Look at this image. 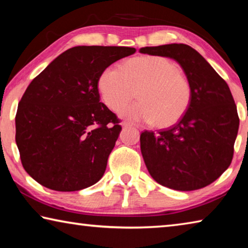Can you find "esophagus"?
I'll return each mask as SVG.
<instances>
[{
    "label": "esophagus",
    "mask_w": 248,
    "mask_h": 248,
    "mask_svg": "<svg viewBox=\"0 0 248 248\" xmlns=\"http://www.w3.org/2000/svg\"><path fill=\"white\" fill-rule=\"evenodd\" d=\"M132 124L130 123H127V121H124V123H123V127H132Z\"/></svg>",
    "instance_id": "obj_1"
}]
</instances>
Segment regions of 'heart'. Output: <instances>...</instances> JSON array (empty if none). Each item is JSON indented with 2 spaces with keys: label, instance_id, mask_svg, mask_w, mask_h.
Instances as JSON below:
<instances>
[{
  "label": "heart",
  "instance_id": "b5f03b06",
  "mask_svg": "<svg viewBox=\"0 0 248 248\" xmlns=\"http://www.w3.org/2000/svg\"><path fill=\"white\" fill-rule=\"evenodd\" d=\"M138 90L139 102L124 108ZM98 90L111 110L130 121H152L165 128L186 114L192 98L191 84L175 61L162 56L130 59L121 68L109 66L100 74Z\"/></svg>",
  "mask_w": 248,
  "mask_h": 248
}]
</instances>
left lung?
<instances>
[{
	"label": "left lung",
	"instance_id": "1",
	"mask_svg": "<svg viewBox=\"0 0 248 248\" xmlns=\"http://www.w3.org/2000/svg\"><path fill=\"white\" fill-rule=\"evenodd\" d=\"M140 52L174 59L192 89L190 106L177 124L141 133L146 169L155 182L170 189L190 191L208 186L232 162L240 125L228 84L188 45L144 47Z\"/></svg>",
	"mask_w": 248,
	"mask_h": 248
}]
</instances>
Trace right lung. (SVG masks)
Masks as SVG:
<instances>
[{
    "label": "right lung",
    "mask_w": 248,
    "mask_h": 248,
    "mask_svg": "<svg viewBox=\"0 0 248 248\" xmlns=\"http://www.w3.org/2000/svg\"><path fill=\"white\" fill-rule=\"evenodd\" d=\"M129 47L78 46L32 79L15 117L16 144L29 176L49 189L77 191L103 177L121 125L100 103L98 79Z\"/></svg>",
    "instance_id": "right-lung-1"
}]
</instances>
